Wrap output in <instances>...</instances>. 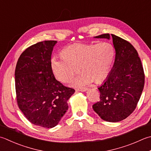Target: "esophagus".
Instances as JSON below:
<instances>
[{
	"instance_id": "esophagus-1",
	"label": "esophagus",
	"mask_w": 151,
	"mask_h": 151,
	"mask_svg": "<svg viewBox=\"0 0 151 151\" xmlns=\"http://www.w3.org/2000/svg\"><path fill=\"white\" fill-rule=\"evenodd\" d=\"M88 90L87 88H76V90H77L78 91H86Z\"/></svg>"
}]
</instances>
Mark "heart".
Listing matches in <instances>:
<instances>
[{
  "instance_id": "b5f03b06",
  "label": "heart",
  "mask_w": 151,
  "mask_h": 151,
  "mask_svg": "<svg viewBox=\"0 0 151 151\" xmlns=\"http://www.w3.org/2000/svg\"><path fill=\"white\" fill-rule=\"evenodd\" d=\"M63 56L52 59V69L58 81L67 83L79 67L81 75L73 79L74 86H84L104 80L111 70L114 49L106 42L98 44L78 43L62 51Z\"/></svg>"
}]
</instances>
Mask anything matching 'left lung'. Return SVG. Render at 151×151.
<instances>
[{"instance_id":"8db88e82","label":"left lung","mask_w":151,"mask_h":151,"mask_svg":"<svg viewBox=\"0 0 151 151\" xmlns=\"http://www.w3.org/2000/svg\"><path fill=\"white\" fill-rule=\"evenodd\" d=\"M113 38L115 49L113 67L98 88L100 101L93 111L103 120L116 122L126 119L139 100L145 84V75L137 50L128 41L116 35L103 34L96 38Z\"/></svg>"}]
</instances>
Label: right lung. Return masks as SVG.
<instances>
[{
    "label": "right lung",
    "mask_w": 151,
    "mask_h": 151,
    "mask_svg": "<svg viewBox=\"0 0 151 151\" xmlns=\"http://www.w3.org/2000/svg\"><path fill=\"white\" fill-rule=\"evenodd\" d=\"M58 42L45 40L27 48L17 62L15 84L17 105L29 122L50 128L58 124L75 90L55 79L51 56Z\"/></svg>",
    "instance_id": "add662e5"
}]
</instances>
